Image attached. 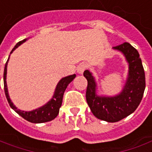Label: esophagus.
Here are the masks:
<instances>
[{
	"mask_svg": "<svg viewBox=\"0 0 152 152\" xmlns=\"http://www.w3.org/2000/svg\"><path fill=\"white\" fill-rule=\"evenodd\" d=\"M86 65L85 64V63H81V64H80L79 66H78V67H77V72L79 73V74H82L83 72H84V71L86 69Z\"/></svg>",
	"mask_w": 152,
	"mask_h": 152,
	"instance_id": "34e87169",
	"label": "esophagus"
}]
</instances>
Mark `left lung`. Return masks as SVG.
<instances>
[{
	"label": "left lung",
	"mask_w": 152,
	"mask_h": 152,
	"mask_svg": "<svg viewBox=\"0 0 152 152\" xmlns=\"http://www.w3.org/2000/svg\"><path fill=\"white\" fill-rule=\"evenodd\" d=\"M113 50L122 53L128 64V74L121 91L115 96H100L93 74L89 70L83 73L87 80L86 102L93 115L107 122H116L136 111L145 88L144 68L140 55L130 43L125 42Z\"/></svg>",
	"instance_id": "1"
}]
</instances>
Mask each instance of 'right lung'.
Segmentation results:
<instances>
[{
	"instance_id": "obj_1",
	"label": "right lung",
	"mask_w": 152,
	"mask_h": 152,
	"mask_svg": "<svg viewBox=\"0 0 152 152\" xmlns=\"http://www.w3.org/2000/svg\"><path fill=\"white\" fill-rule=\"evenodd\" d=\"M26 40L27 39H24L23 41H19L15 45V47L12 49V50L11 51V54L18 46H20L21 44H23L24 42H26ZM9 59H10V56L8 57V60H7L6 65H5L3 80H4L5 94H6V96H7V99L10 106L17 114H19L21 117H23L25 120L31 122V123H44V122H47V121H50L54 120L57 116V115H58L60 107L61 106V104H62L64 92H65V91L68 85L70 84L72 80H74V78L76 77V74L63 77V78H61V80H59V82L56 85V86L53 96H52V98L50 99L49 102H46L45 105H43L41 107H38V108L35 109V110H32V111H21V110L18 109L13 104V102H11L10 96H9V92H8V88H7V64H8V61H9Z\"/></svg>"
}]
</instances>
